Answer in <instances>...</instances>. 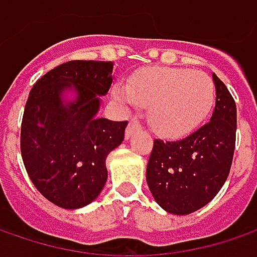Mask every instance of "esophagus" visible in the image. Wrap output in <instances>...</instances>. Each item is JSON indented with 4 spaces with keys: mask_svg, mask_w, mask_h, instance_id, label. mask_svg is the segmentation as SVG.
I'll use <instances>...</instances> for the list:
<instances>
[{
    "mask_svg": "<svg viewBox=\"0 0 257 257\" xmlns=\"http://www.w3.org/2000/svg\"><path fill=\"white\" fill-rule=\"evenodd\" d=\"M137 128H140V123H139V120L132 118V120L128 121V127H127V130H125V139H130Z\"/></svg>",
    "mask_w": 257,
    "mask_h": 257,
    "instance_id": "esophagus-1",
    "label": "esophagus"
}]
</instances>
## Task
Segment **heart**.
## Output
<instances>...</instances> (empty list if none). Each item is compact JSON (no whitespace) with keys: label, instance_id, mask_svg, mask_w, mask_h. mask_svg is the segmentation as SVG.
Instances as JSON below:
<instances>
[{"label":"heart","instance_id":"b5f03b06","mask_svg":"<svg viewBox=\"0 0 257 257\" xmlns=\"http://www.w3.org/2000/svg\"><path fill=\"white\" fill-rule=\"evenodd\" d=\"M115 95L124 103L149 107V121L163 137L192 133L212 110L214 83L212 77L189 68H150L118 84Z\"/></svg>","mask_w":257,"mask_h":257}]
</instances>
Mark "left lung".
<instances>
[{
	"label": "left lung",
	"mask_w": 257,
	"mask_h": 257,
	"mask_svg": "<svg viewBox=\"0 0 257 257\" xmlns=\"http://www.w3.org/2000/svg\"><path fill=\"white\" fill-rule=\"evenodd\" d=\"M216 105L210 121L176 142L154 140L146 179L156 203L190 214L214 199L226 182L236 143V103L213 73Z\"/></svg>",
	"instance_id": "left-lung-1"
}]
</instances>
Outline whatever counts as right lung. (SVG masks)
<instances>
[{
  "mask_svg": "<svg viewBox=\"0 0 257 257\" xmlns=\"http://www.w3.org/2000/svg\"><path fill=\"white\" fill-rule=\"evenodd\" d=\"M113 71L111 61H68L43 75L28 95L21 124L25 170L37 190L63 209L98 197L105 159L123 143L127 121L98 117Z\"/></svg>",
  "mask_w": 257,
  "mask_h": 257,
  "instance_id": "obj_1",
  "label": "right lung"
}]
</instances>
